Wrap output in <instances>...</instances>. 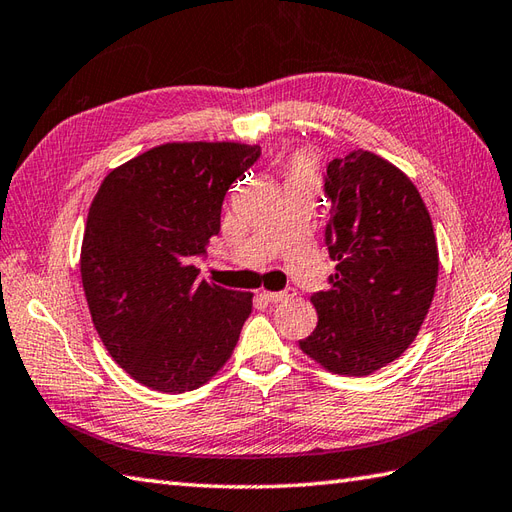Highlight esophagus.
I'll use <instances>...</instances> for the list:
<instances>
[{
	"label": "esophagus",
	"instance_id": "esophagus-1",
	"mask_svg": "<svg viewBox=\"0 0 512 512\" xmlns=\"http://www.w3.org/2000/svg\"><path fill=\"white\" fill-rule=\"evenodd\" d=\"M294 294H296L294 288H285V290H281V292H264V299L270 301V303H281V301L292 299Z\"/></svg>",
	"mask_w": 512,
	"mask_h": 512
}]
</instances>
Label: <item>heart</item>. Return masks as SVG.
Segmentation results:
<instances>
[{
    "label": "heart",
    "instance_id": "heart-1",
    "mask_svg": "<svg viewBox=\"0 0 512 512\" xmlns=\"http://www.w3.org/2000/svg\"><path fill=\"white\" fill-rule=\"evenodd\" d=\"M290 181H310L312 183L310 165H307L305 161H296L292 168V174H290Z\"/></svg>",
    "mask_w": 512,
    "mask_h": 512
}]
</instances>
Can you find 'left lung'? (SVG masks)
<instances>
[{
	"label": "left lung",
	"mask_w": 512,
	"mask_h": 512,
	"mask_svg": "<svg viewBox=\"0 0 512 512\" xmlns=\"http://www.w3.org/2000/svg\"><path fill=\"white\" fill-rule=\"evenodd\" d=\"M329 290L312 294L318 325L303 353L338 375H368L410 347L430 310L438 251L410 178L366 150L329 161Z\"/></svg>",
	"instance_id": "left-lung-1"
}]
</instances>
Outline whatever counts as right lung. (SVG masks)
<instances>
[{
  "mask_svg": "<svg viewBox=\"0 0 512 512\" xmlns=\"http://www.w3.org/2000/svg\"><path fill=\"white\" fill-rule=\"evenodd\" d=\"M259 146L165 144L124 163L95 194L82 240V288L106 351L139 384L202 386L231 358L251 294L194 266L220 233L222 200Z\"/></svg>",
  "mask_w": 512,
  "mask_h": 512,
  "instance_id": "right-lung-1",
  "label": "right lung"
}]
</instances>
